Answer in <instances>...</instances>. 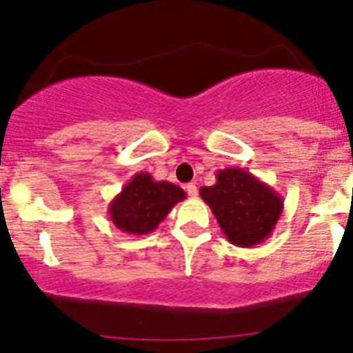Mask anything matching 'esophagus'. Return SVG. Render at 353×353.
<instances>
[{"label":"esophagus","mask_w":353,"mask_h":353,"mask_svg":"<svg viewBox=\"0 0 353 353\" xmlns=\"http://www.w3.org/2000/svg\"><path fill=\"white\" fill-rule=\"evenodd\" d=\"M185 190H188V194L190 197H197V185L196 182H189L188 185H185Z\"/></svg>","instance_id":"1"}]
</instances>
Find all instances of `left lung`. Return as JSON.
I'll return each mask as SVG.
<instances>
[{
    "mask_svg": "<svg viewBox=\"0 0 353 353\" xmlns=\"http://www.w3.org/2000/svg\"><path fill=\"white\" fill-rule=\"evenodd\" d=\"M230 244L254 247L277 225L283 199L269 184L241 168L221 169L216 184L199 190Z\"/></svg>",
    "mask_w": 353,
    "mask_h": 353,
    "instance_id": "obj_1",
    "label": "left lung"
}]
</instances>
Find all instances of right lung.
Instances as JSON below:
<instances>
[{"instance_id":"obj_1","label":"right lung","mask_w":353,"mask_h":353,"mask_svg":"<svg viewBox=\"0 0 353 353\" xmlns=\"http://www.w3.org/2000/svg\"><path fill=\"white\" fill-rule=\"evenodd\" d=\"M185 199L179 185L154 181L149 172L131 177L123 190L111 201L108 214L117 229L132 236L151 234L177 202Z\"/></svg>"}]
</instances>
